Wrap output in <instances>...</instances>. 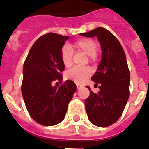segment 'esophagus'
Segmentation results:
<instances>
[{
    "instance_id": "obj_1",
    "label": "esophagus",
    "mask_w": 149,
    "mask_h": 149,
    "mask_svg": "<svg viewBox=\"0 0 149 149\" xmlns=\"http://www.w3.org/2000/svg\"><path fill=\"white\" fill-rule=\"evenodd\" d=\"M76 86H77V89H81V88L83 87L82 85H81V84H76Z\"/></svg>"
}]
</instances>
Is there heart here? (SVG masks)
<instances>
[{
    "label": "heart",
    "mask_w": 149,
    "mask_h": 149,
    "mask_svg": "<svg viewBox=\"0 0 149 149\" xmlns=\"http://www.w3.org/2000/svg\"><path fill=\"white\" fill-rule=\"evenodd\" d=\"M72 48L77 51H81L90 57V60H94L95 56L98 52V45L94 41L89 39H84L77 41L72 45ZM60 57L63 65L65 67H70L72 64V51L68 45H64L60 52ZM91 70L88 67L71 68L65 72V78L74 81L77 84H81L90 76Z\"/></svg>",
    "instance_id": "obj_1"
}]
</instances>
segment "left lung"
<instances>
[{
    "mask_svg": "<svg viewBox=\"0 0 149 149\" xmlns=\"http://www.w3.org/2000/svg\"><path fill=\"white\" fill-rule=\"evenodd\" d=\"M80 35L96 36L101 48V61L91 78L95 85L99 84V92L93 93L86 86L90 93L85 100L88 119L98 127H108L120 118L129 98L130 73L125 54L119 40L103 27Z\"/></svg>",
    "mask_w": 149,
    "mask_h": 149,
    "instance_id": "1",
    "label": "left lung"
}]
</instances>
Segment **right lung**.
<instances>
[{"label": "right lung", "mask_w": 149, "mask_h": 149, "mask_svg": "<svg viewBox=\"0 0 149 149\" xmlns=\"http://www.w3.org/2000/svg\"><path fill=\"white\" fill-rule=\"evenodd\" d=\"M69 36L47 33L39 37L30 48L23 66L22 93L30 116L44 126L56 125L64 119L68 104L77 86L67 80L63 85L53 86L62 81L65 66L60 57L61 49Z\"/></svg>", "instance_id": "obj_1"}]
</instances>
